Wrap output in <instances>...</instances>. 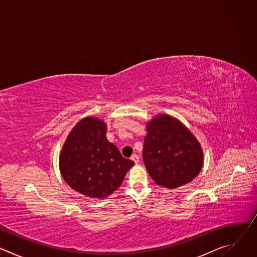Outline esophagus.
<instances>
[{"instance_id":"obj_1","label":"esophagus","mask_w":257,"mask_h":257,"mask_svg":"<svg viewBox=\"0 0 257 257\" xmlns=\"http://www.w3.org/2000/svg\"><path fill=\"white\" fill-rule=\"evenodd\" d=\"M131 160H132L135 164H137V163L139 162V158H138V156H137V155H133V156L131 157Z\"/></svg>"}]
</instances>
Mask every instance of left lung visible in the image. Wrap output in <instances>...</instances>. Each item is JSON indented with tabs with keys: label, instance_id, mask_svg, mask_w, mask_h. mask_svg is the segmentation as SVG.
Wrapping results in <instances>:
<instances>
[{
	"label": "left lung",
	"instance_id": "8db88e82",
	"mask_svg": "<svg viewBox=\"0 0 257 257\" xmlns=\"http://www.w3.org/2000/svg\"><path fill=\"white\" fill-rule=\"evenodd\" d=\"M143 161L160 186L178 188L191 182L203 166L199 141L178 119L159 114L146 122Z\"/></svg>",
	"mask_w": 257,
	"mask_h": 257
}]
</instances>
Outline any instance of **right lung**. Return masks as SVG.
I'll list each match as a JSON object with an SVG mask.
<instances>
[{"instance_id":"1","label":"right lung","mask_w":257,"mask_h":257,"mask_svg":"<svg viewBox=\"0 0 257 257\" xmlns=\"http://www.w3.org/2000/svg\"><path fill=\"white\" fill-rule=\"evenodd\" d=\"M106 124L96 117L80 120L70 131L59 157L67 184L91 198H105L122 184L134 162L122 157L105 136Z\"/></svg>"}]
</instances>
